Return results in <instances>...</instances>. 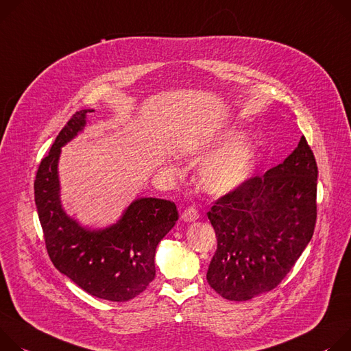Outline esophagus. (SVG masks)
Instances as JSON below:
<instances>
[{"mask_svg":"<svg viewBox=\"0 0 351 351\" xmlns=\"http://www.w3.org/2000/svg\"><path fill=\"white\" fill-rule=\"evenodd\" d=\"M198 217H199V213H198V210H197L195 208H193V206L186 208V209L181 213V220H184V221H186V223L195 221V220H198Z\"/></svg>","mask_w":351,"mask_h":351,"instance_id":"esophagus-1","label":"esophagus"}]
</instances>
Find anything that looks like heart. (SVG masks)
I'll list each match as a JSON object with an SVG mask.
<instances>
[{
  "mask_svg": "<svg viewBox=\"0 0 351 351\" xmlns=\"http://www.w3.org/2000/svg\"><path fill=\"white\" fill-rule=\"evenodd\" d=\"M241 128H228L201 145L209 154L198 169V182L209 195L224 197L237 191L255 173L258 152ZM169 170H173L169 166Z\"/></svg>",
  "mask_w": 351,
  "mask_h": 351,
  "instance_id": "1",
  "label": "heart"
}]
</instances>
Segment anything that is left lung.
Returning a JSON list of instances; mask_svg holds the SVG:
<instances>
[{
  "label": "left lung",
  "instance_id": "1",
  "mask_svg": "<svg viewBox=\"0 0 351 351\" xmlns=\"http://www.w3.org/2000/svg\"><path fill=\"white\" fill-rule=\"evenodd\" d=\"M318 167L301 136L297 147L262 177L216 201L208 212L217 250L206 279L230 301L274 290L313 239Z\"/></svg>",
  "mask_w": 351,
  "mask_h": 351
}]
</instances>
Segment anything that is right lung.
Segmentation results:
<instances>
[{
    "mask_svg": "<svg viewBox=\"0 0 351 351\" xmlns=\"http://www.w3.org/2000/svg\"><path fill=\"white\" fill-rule=\"evenodd\" d=\"M93 111H76L56 138L37 170L34 202L47 252L61 274L97 298L125 302L154 279L156 248L174 227L178 212L171 201L138 198L104 228L85 227L65 212L58 176L61 147L86 128Z\"/></svg>",
    "mask_w": 351,
    "mask_h": 351,
    "instance_id": "right-lung-1",
    "label": "right lung"
}]
</instances>
